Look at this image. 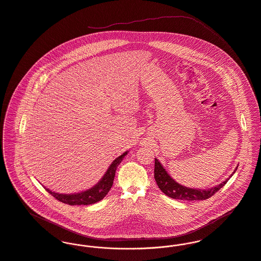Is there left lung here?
<instances>
[{"mask_svg":"<svg viewBox=\"0 0 261 261\" xmlns=\"http://www.w3.org/2000/svg\"><path fill=\"white\" fill-rule=\"evenodd\" d=\"M154 178L157 182L158 187L164 194L176 200H185V201H196V200L208 199L209 197L214 195L220 188H222L229 179L228 178L227 180L220 183L219 185L206 190L188 188V187L182 186L181 184H178L175 180H173L157 159H155Z\"/></svg>","mask_w":261,"mask_h":261,"instance_id":"obj_1","label":"left lung"}]
</instances>
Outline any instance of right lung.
Masks as SVG:
<instances>
[{
	"label": "right lung",
	"instance_id": "right-lung-1",
	"mask_svg": "<svg viewBox=\"0 0 261 261\" xmlns=\"http://www.w3.org/2000/svg\"><path fill=\"white\" fill-rule=\"evenodd\" d=\"M126 154H127V152L123 153L121 156L116 158L112 162V164L110 165V167L108 168V170L106 171L103 178L100 180V182L96 186H94L93 188L89 189L87 191L77 193V194L67 195V194H59V193L52 192L51 190H49L47 188H46V190L60 202L66 203L69 205H90V204L98 202V201L102 200L110 191V189L113 185L117 167L121 163V161L123 160V158L125 157Z\"/></svg>",
	"mask_w": 261,
	"mask_h": 261
}]
</instances>
